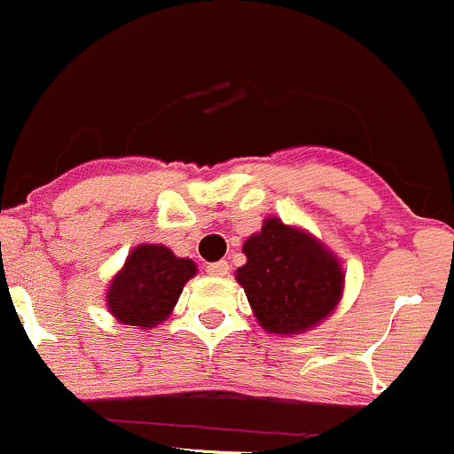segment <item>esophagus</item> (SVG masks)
I'll return each mask as SVG.
<instances>
[{
  "mask_svg": "<svg viewBox=\"0 0 454 454\" xmlns=\"http://www.w3.org/2000/svg\"><path fill=\"white\" fill-rule=\"evenodd\" d=\"M206 273L207 275H215V278H223L228 273V262L226 260H219L213 262V264L206 266Z\"/></svg>",
  "mask_w": 454,
  "mask_h": 454,
  "instance_id": "34e87169",
  "label": "esophagus"
}]
</instances>
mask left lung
<instances>
[{"label": "left lung", "mask_w": 454, "mask_h": 454, "mask_svg": "<svg viewBox=\"0 0 454 454\" xmlns=\"http://www.w3.org/2000/svg\"><path fill=\"white\" fill-rule=\"evenodd\" d=\"M247 264L235 273L260 327L295 336L320 325L342 298L338 257L307 231L269 217L241 247Z\"/></svg>", "instance_id": "left-lung-1"}]
</instances>
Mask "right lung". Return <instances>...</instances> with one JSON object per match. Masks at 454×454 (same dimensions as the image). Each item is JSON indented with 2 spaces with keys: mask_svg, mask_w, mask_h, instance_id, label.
<instances>
[{
  "mask_svg": "<svg viewBox=\"0 0 454 454\" xmlns=\"http://www.w3.org/2000/svg\"><path fill=\"white\" fill-rule=\"evenodd\" d=\"M197 275V264L176 257L163 244H141L107 289V309L129 327H156L172 313L185 282Z\"/></svg>",
  "mask_w": 454,
  "mask_h": 454,
  "instance_id": "add662e5",
  "label": "right lung"
}]
</instances>
